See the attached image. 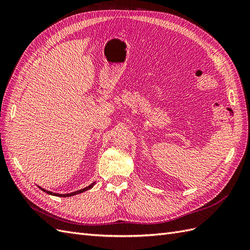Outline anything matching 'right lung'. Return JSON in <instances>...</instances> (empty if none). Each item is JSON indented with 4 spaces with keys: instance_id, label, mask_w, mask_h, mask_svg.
<instances>
[{
    "instance_id": "add662e5",
    "label": "right lung",
    "mask_w": 250,
    "mask_h": 250,
    "mask_svg": "<svg viewBox=\"0 0 250 250\" xmlns=\"http://www.w3.org/2000/svg\"><path fill=\"white\" fill-rule=\"evenodd\" d=\"M94 186H95V181H94V183H93L92 185H89L88 187H86V188H81V190H78V191H76V192L70 193V194H58V193H53V192H50V191L44 190V188H41V187H39V188H41V190H42L43 192H46L47 194H50V195H53V196H57V197H70V196H74V195L80 194V193L84 192V191H87V190H89V188H92Z\"/></svg>"
}]
</instances>
